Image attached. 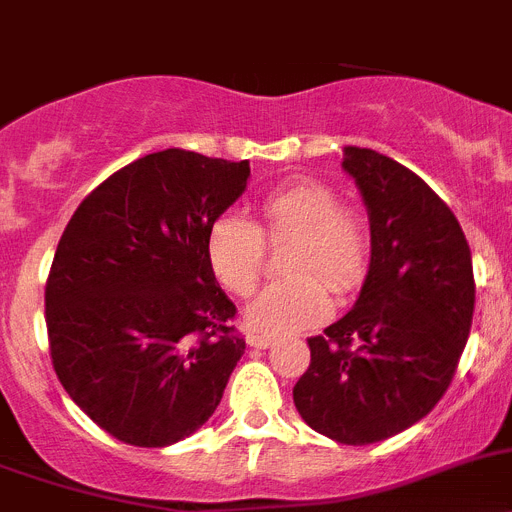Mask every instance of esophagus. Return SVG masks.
Segmentation results:
<instances>
[{"instance_id": "obj_1", "label": "esophagus", "mask_w": 512, "mask_h": 512, "mask_svg": "<svg viewBox=\"0 0 512 512\" xmlns=\"http://www.w3.org/2000/svg\"><path fill=\"white\" fill-rule=\"evenodd\" d=\"M248 347L253 349H269L274 344V337H266V334H248L246 337Z\"/></svg>"}]
</instances>
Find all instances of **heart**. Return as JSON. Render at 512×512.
<instances>
[{
    "label": "heart",
    "mask_w": 512,
    "mask_h": 512,
    "mask_svg": "<svg viewBox=\"0 0 512 512\" xmlns=\"http://www.w3.org/2000/svg\"><path fill=\"white\" fill-rule=\"evenodd\" d=\"M256 226L241 213L211 223L206 256L213 276L236 296L253 294L266 266L269 243L291 238L286 271L291 279L266 286L246 309V324L266 337L301 332L332 314V286L349 294L369 269V231L357 211L339 203L337 191L319 178H296L266 193Z\"/></svg>",
    "instance_id": "obj_1"
}]
</instances>
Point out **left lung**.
Segmentation results:
<instances>
[{"instance_id": "obj_1", "label": "left lung", "mask_w": 512, "mask_h": 512, "mask_svg": "<svg viewBox=\"0 0 512 512\" xmlns=\"http://www.w3.org/2000/svg\"><path fill=\"white\" fill-rule=\"evenodd\" d=\"M342 168L369 213L372 261L349 314L309 339L294 387L301 420L342 445H372L420 422L455 377L475 309L470 246L420 175L369 148Z\"/></svg>"}]
</instances>
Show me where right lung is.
Returning a JSON list of instances; mask_svg holds the SVG:
<instances>
[{
    "label": "right lung",
    "mask_w": 512,
    "mask_h": 512,
    "mask_svg": "<svg viewBox=\"0 0 512 512\" xmlns=\"http://www.w3.org/2000/svg\"><path fill=\"white\" fill-rule=\"evenodd\" d=\"M248 175V160L150 153L102 180L57 243L45 286L52 367L72 402L125 445L193 435L246 349L206 236Z\"/></svg>",
    "instance_id": "add662e5"
}]
</instances>
